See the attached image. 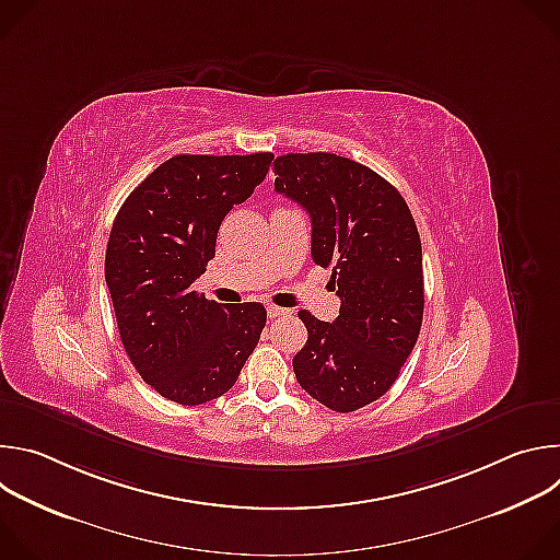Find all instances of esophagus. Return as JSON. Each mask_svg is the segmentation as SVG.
Instances as JSON below:
<instances>
[{
  "instance_id": "esophagus-1",
  "label": "esophagus",
  "mask_w": 560,
  "mask_h": 560,
  "mask_svg": "<svg viewBox=\"0 0 560 560\" xmlns=\"http://www.w3.org/2000/svg\"><path fill=\"white\" fill-rule=\"evenodd\" d=\"M283 314H288V310H283V307H277V305H268V316H270V318L283 316Z\"/></svg>"
}]
</instances>
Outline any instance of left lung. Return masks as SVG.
Instances as JSON below:
<instances>
[{
	"mask_svg": "<svg viewBox=\"0 0 560 560\" xmlns=\"http://www.w3.org/2000/svg\"><path fill=\"white\" fill-rule=\"evenodd\" d=\"M275 190L312 221V261L330 268L341 299L332 324L307 310L299 385L335 412L381 398L417 346L423 322V253L415 217L389 182L348 156L290 152L275 159Z\"/></svg>",
	"mask_w": 560,
	"mask_h": 560,
	"instance_id": "left-lung-1",
	"label": "left lung"
}]
</instances>
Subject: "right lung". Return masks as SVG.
<instances>
[{"label": "right lung", "mask_w": 560, "mask_h": 560, "mask_svg": "<svg viewBox=\"0 0 560 560\" xmlns=\"http://www.w3.org/2000/svg\"><path fill=\"white\" fill-rule=\"evenodd\" d=\"M272 156L175 154L115 217L106 285L124 350L139 376L179 406L225 394L266 326L261 303L223 305L192 283L214 259L221 221L266 179Z\"/></svg>", "instance_id": "right-lung-1"}]
</instances>
